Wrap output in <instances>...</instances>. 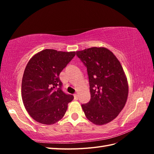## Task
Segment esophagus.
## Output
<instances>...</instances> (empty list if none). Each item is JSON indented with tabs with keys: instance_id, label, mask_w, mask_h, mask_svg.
Here are the masks:
<instances>
[{
	"instance_id": "34e87169",
	"label": "esophagus",
	"mask_w": 154,
	"mask_h": 154,
	"mask_svg": "<svg viewBox=\"0 0 154 154\" xmlns=\"http://www.w3.org/2000/svg\"><path fill=\"white\" fill-rule=\"evenodd\" d=\"M74 98H75V100H77V99H78V95L77 94H74Z\"/></svg>"
}]
</instances>
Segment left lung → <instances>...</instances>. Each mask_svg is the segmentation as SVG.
<instances>
[{
    "label": "left lung",
    "mask_w": 154,
    "mask_h": 154,
    "mask_svg": "<svg viewBox=\"0 0 154 154\" xmlns=\"http://www.w3.org/2000/svg\"><path fill=\"white\" fill-rule=\"evenodd\" d=\"M89 79L90 100L82 105L86 118L96 125L113 120L123 109L128 85L118 58L105 48H91L76 52Z\"/></svg>",
    "instance_id": "left-lung-1"
}]
</instances>
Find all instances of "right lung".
I'll return each mask as SVG.
<instances>
[{
  "instance_id": "right-lung-1",
  "label": "right lung",
  "mask_w": 154,
  "mask_h": 154,
  "mask_svg": "<svg viewBox=\"0 0 154 154\" xmlns=\"http://www.w3.org/2000/svg\"><path fill=\"white\" fill-rule=\"evenodd\" d=\"M75 56V51L47 49L28 62L22 78V97L35 121L50 125L63 118L74 96L63 92L59 75Z\"/></svg>"
}]
</instances>
